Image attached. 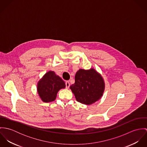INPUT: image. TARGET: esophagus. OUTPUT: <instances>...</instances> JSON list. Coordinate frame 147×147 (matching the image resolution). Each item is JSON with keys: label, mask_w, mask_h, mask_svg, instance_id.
<instances>
[{"label": "esophagus", "mask_w": 147, "mask_h": 147, "mask_svg": "<svg viewBox=\"0 0 147 147\" xmlns=\"http://www.w3.org/2000/svg\"><path fill=\"white\" fill-rule=\"evenodd\" d=\"M65 86H66V88L67 89H68L69 88V86H70V84H69V82H65Z\"/></svg>", "instance_id": "1"}]
</instances>
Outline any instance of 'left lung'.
Segmentation results:
<instances>
[{
  "label": "left lung",
  "mask_w": 147,
  "mask_h": 147,
  "mask_svg": "<svg viewBox=\"0 0 147 147\" xmlns=\"http://www.w3.org/2000/svg\"><path fill=\"white\" fill-rule=\"evenodd\" d=\"M75 82L70 86L77 101L91 105L99 100L105 90L103 78L94 68L80 69L75 76Z\"/></svg>",
  "instance_id": "8db88e82"
}]
</instances>
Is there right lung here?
<instances>
[{
	"label": "right lung",
	"instance_id": "add662e5",
	"mask_svg": "<svg viewBox=\"0 0 147 147\" xmlns=\"http://www.w3.org/2000/svg\"><path fill=\"white\" fill-rule=\"evenodd\" d=\"M64 82L55 72L50 71L46 72L37 83V92L43 102L54 101L58 91L64 88Z\"/></svg>",
	"mask_w": 147,
	"mask_h": 147
}]
</instances>
